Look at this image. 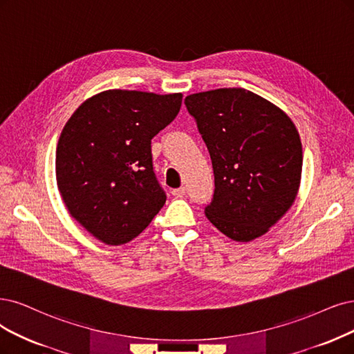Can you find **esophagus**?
<instances>
[{"label": "esophagus", "mask_w": 354, "mask_h": 354, "mask_svg": "<svg viewBox=\"0 0 354 354\" xmlns=\"http://www.w3.org/2000/svg\"><path fill=\"white\" fill-rule=\"evenodd\" d=\"M185 194H187V188L185 187H180V188L172 191V195H175V197H184Z\"/></svg>", "instance_id": "34e87169"}]
</instances>
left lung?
I'll list each match as a JSON object with an SVG mask.
<instances>
[{"mask_svg":"<svg viewBox=\"0 0 354 354\" xmlns=\"http://www.w3.org/2000/svg\"><path fill=\"white\" fill-rule=\"evenodd\" d=\"M208 149L214 195L205 216L227 238L251 242L290 210L302 178V142L283 109L241 87L185 97Z\"/></svg>","mask_w":354,"mask_h":354,"instance_id":"8db88e82","label":"left lung"}]
</instances>
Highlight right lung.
Masks as SVG:
<instances>
[{"instance_id":"right-lung-1","label":"right lung","mask_w":354,"mask_h":354,"mask_svg":"<svg viewBox=\"0 0 354 354\" xmlns=\"http://www.w3.org/2000/svg\"><path fill=\"white\" fill-rule=\"evenodd\" d=\"M182 93L112 88L88 97L64 125L55 156L61 198L106 245L137 238L166 203L151 138L175 120Z\"/></svg>"}]
</instances>
